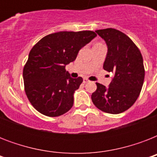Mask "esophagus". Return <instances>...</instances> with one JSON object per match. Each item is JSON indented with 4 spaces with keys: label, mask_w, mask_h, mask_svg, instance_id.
Masks as SVG:
<instances>
[{
    "label": "esophagus",
    "mask_w": 157,
    "mask_h": 157,
    "mask_svg": "<svg viewBox=\"0 0 157 157\" xmlns=\"http://www.w3.org/2000/svg\"><path fill=\"white\" fill-rule=\"evenodd\" d=\"M88 82H90V80H89L88 78H86V77H85V78L83 79V83H88Z\"/></svg>",
    "instance_id": "obj_1"
}]
</instances>
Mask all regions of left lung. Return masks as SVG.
<instances>
[{"instance_id":"8db88e82","label":"left lung","mask_w":157,"mask_h":157,"mask_svg":"<svg viewBox=\"0 0 157 157\" xmlns=\"http://www.w3.org/2000/svg\"><path fill=\"white\" fill-rule=\"evenodd\" d=\"M95 32L108 49L103 68L113 72L114 78L108 88L96 83L91 99L101 111L119 114L129 109L140 94L145 76L143 56L133 40L121 31L106 28Z\"/></svg>"}]
</instances>
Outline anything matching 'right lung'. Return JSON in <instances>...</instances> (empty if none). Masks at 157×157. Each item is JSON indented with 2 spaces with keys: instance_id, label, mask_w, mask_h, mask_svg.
I'll return each mask as SVG.
<instances>
[{
  "instance_id": "add662e5",
  "label": "right lung",
  "mask_w": 157,
  "mask_h": 157,
  "mask_svg": "<svg viewBox=\"0 0 157 157\" xmlns=\"http://www.w3.org/2000/svg\"><path fill=\"white\" fill-rule=\"evenodd\" d=\"M92 31L59 32L44 36L31 50L23 67L24 90L33 107L55 117L73 106V93L83 81L71 78L65 67L96 36Z\"/></svg>"
}]
</instances>
